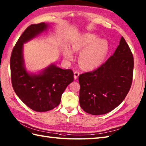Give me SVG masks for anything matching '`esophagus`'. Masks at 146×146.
Masks as SVG:
<instances>
[{
  "instance_id": "obj_1",
  "label": "esophagus",
  "mask_w": 146,
  "mask_h": 146,
  "mask_svg": "<svg viewBox=\"0 0 146 146\" xmlns=\"http://www.w3.org/2000/svg\"><path fill=\"white\" fill-rule=\"evenodd\" d=\"M79 74H80V73L79 72H77V71H75V72H74V79H77V78H78Z\"/></svg>"
}]
</instances>
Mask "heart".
Listing matches in <instances>:
<instances>
[{"mask_svg":"<svg viewBox=\"0 0 146 146\" xmlns=\"http://www.w3.org/2000/svg\"><path fill=\"white\" fill-rule=\"evenodd\" d=\"M74 52H80L79 62L84 69H92L98 67L104 59L108 51V42L105 39H98L97 35L85 34L80 36L72 44ZM65 59H73L72 52L69 49L65 50Z\"/></svg>","mask_w":146,"mask_h":146,"instance_id":"heart-1","label":"heart"}]
</instances>
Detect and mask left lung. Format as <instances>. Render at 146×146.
Segmentation results:
<instances>
[{
  "instance_id": "obj_1",
  "label": "left lung",
  "mask_w": 146,
  "mask_h": 146,
  "mask_svg": "<svg viewBox=\"0 0 146 146\" xmlns=\"http://www.w3.org/2000/svg\"><path fill=\"white\" fill-rule=\"evenodd\" d=\"M134 57L122 37L114 54L98 69L80 74L79 103L86 112L105 114L121 104L131 89Z\"/></svg>"
}]
</instances>
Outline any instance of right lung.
Wrapping results in <instances>:
<instances>
[{
	"mask_svg": "<svg viewBox=\"0 0 146 146\" xmlns=\"http://www.w3.org/2000/svg\"><path fill=\"white\" fill-rule=\"evenodd\" d=\"M47 27L44 22L29 25L13 48L10 60L13 89L25 105L36 112H46L56 108L67 86L74 80L72 70L62 69L53 64L37 75L29 74L25 69L22 54L24 43Z\"/></svg>",
	"mask_w": 146,
	"mask_h": 146,
	"instance_id": "right-lung-1",
	"label": "right lung"
}]
</instances>
